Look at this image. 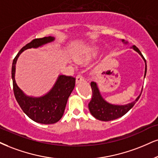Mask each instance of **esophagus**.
<instances>
[{"label":"esophagus","instance_id":"34e87169","mask_svg":"<svg viewBox=\"0 0 158 158\" xmlns=\"http://www.w3.org/2000/svg\"><path fill=\"white\" fill-rule=\"evenodd\" d=\"M84 81V78H83V77L82 75H77V77H76V83H79L81 82H82V81Z\"/></svg>","mask_w":158,"mask_h":158}]
</instances>
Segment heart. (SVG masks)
Listing matches in <instances>:
<instances>
[{
	"instance_id": "heart-1",
	"label": "heart",
	"mask_w": 158,
	"mask_h": 158,
	"mask_svg": "<svg viewBox=\"0 0 158 158\" xmlns=\"http://www.w3.org/2000/svg\"><path fill=\"white\" fill-rule=\"evenodd\" d=\"M97 55H98V50H86L75 54L73 58L74 61L77 64H86L96 57Z\"/></svg>"
}]
</instances>
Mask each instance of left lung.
<instances>
[{
  "instance_id": "8db88e82",
  "label": "left lung",
  "mask_w": 158,
  "mask_h": 158,
  "mask_svg": "<svg viewBox=\"0 0 158 158\" xmlns=\"http://www.w3.org/2000/svg\"><path fill=\"white\" fill-rule=\"evenodd\" d=\"M122 42L124 44H127V42H125L124 40H122ZM133 49L137 52L144 61L145 72L144 77H145L146 73H147V62H146L145 58H143L141 52L135 45L133 46ZM91 89H92V98H91V100L89 104V111L97 119L104 121V122H108V121L116 119V118L122 117V116L126 114L130 109L133 108L135 102L139 100V97L141 94H141L137 97V98L132 102L127 103V104L125 105H115L107 102L103 98L96 82H91Z\"/></svg>"
}]
</instances>
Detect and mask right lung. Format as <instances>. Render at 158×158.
Segmentation results:
<instances>
[{"label":"right lung","instance_id":"obj_1","mask_svg":"<svg viewBox=\"0 0 158 158\" xmlns=\"http://www.w3.org/2000/svg\"><path fill=\"white\" fill-rule=\"evenodd\" d=\"M52 36L34 40L19 50L13 60L11 67V78L15 98L22 110L31 119L37 123L50 124L58 122L63 116L68 98L73 91L75 78L63 75H58L51 89L41 97L28 96L21 90L15 81L16 63L24 50L31 48H41L44 44L53 42Z\"/></svg>","mask_w":158,"mask_h":158}]
</instances>
